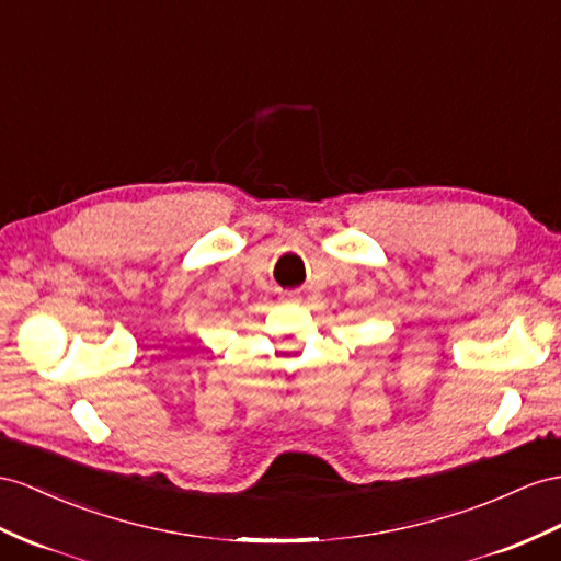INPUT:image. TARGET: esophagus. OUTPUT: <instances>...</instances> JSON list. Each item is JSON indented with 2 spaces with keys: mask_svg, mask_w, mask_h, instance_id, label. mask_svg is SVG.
Instances as JSON below:
<instances>
[{
  "mask_svg": "<svg viewBox=\"0 0 561 561\" xmlns=\"http://www.w3.org/2000/svg\"><path fill=\"white\" fill-rule=\"evenodd\" d=\"M284 298H286V300H294V294H284Z\"/></svg>",
  "mask_w": 561,
  "mask_h": 561,
  "instance_id": "esophagus-1",
  "label": "esophagus"
}]
</instances>
